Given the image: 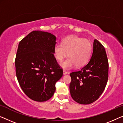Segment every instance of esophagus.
<instances>
[{
    "instance_id": "obj_1",
    "label": "esophagus",
    "mask_w": 123,
    "mask_h": 123,
    "mask_svg": "<svg viewBox=\"0 0 123 123\" xmlns=\"http://www.w3.org/2000/svg\"><path fill=\"white\" fill-rule=\"evenodd\" d=\"M63 75H66V74H68V72H67L66 71H65V70H63Z\"/></svg>"
}]
</instances>
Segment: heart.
<instances>
[{
  "mask_svg": "<svg viewBox=\"0 0 123 123\" xmlns=\"http://www.w3.org/2000/svg\"><path fill=\"white\" fill-rule=\"evenodd\" d=\"M91 52L90 42L87 39L75 36L66 37L62 44L56 43L54 47V54L58 61H62L68 53L69 57L61 63L64 69L71 68L75 65L80 67L86 65L90 58Z\"/></svg>",
  "mask_w": 123,
  "mask_h": 123,
  "instance_id": "obj_1",
  "label": "heart"
}]
</instances>
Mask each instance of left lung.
I'll return each mask as SVG.
<instances>
[{"label":"left lung","mask_w":123,"mask_h":123,"mask_svg":"<svg viewBox=\"0 0 123 123\" xmlns=\"http://www.w3.org/2000/svg\"><path fill=\"white\" fill-rule=\"evenodd\" d=\"M108 72V60L104 47L95 39L92 56L87 65L70 74L72 98L81 104H90L95 101L106 87Z\"/></svg>","instance_id":"1"}]
</instances>
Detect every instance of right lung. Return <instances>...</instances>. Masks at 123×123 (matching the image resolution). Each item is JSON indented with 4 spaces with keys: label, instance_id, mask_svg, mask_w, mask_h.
<instances>
[{
    "label": "right lung",
    "instance_id": "obj_1",
    "mask_svg": "<svg viewBox=\"0 0 123 123\" xmlns=\"http://www.w3.org/2000/svg\"><path fill=\"white\" fill-rule=\"evenodd\" d=\"M56 39L50 33L34 31L19 43L15 60L17 80L23 92L34 101L51 98L55 84L63 75L54 56Z\"/></svg>",
    "mask_w": 123,
    "mask_h": 123
}]
</instances>
